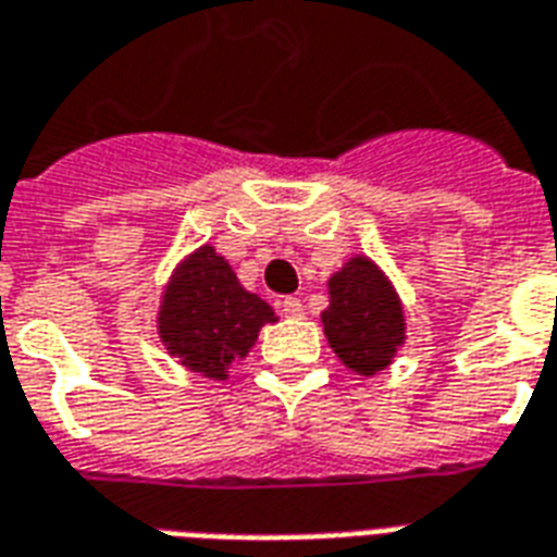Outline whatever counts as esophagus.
I'll return each mask as SVG.
<instances>
[{
    "instance_id": "1",
    "label": "esophagus",
    "mask_w": 557,
    "mask_h": 557,
    "mask_svg": "<svg viewBox=\"0 0 557 557\" xmlns=\"http://www.w3.org/2000/svg\"><path fill=\"white\" fill-rule=\"evenodd\" d=\"M280 312L286 315V319H300L304 315V304L298 298H283L280 300Z\"/></svg>"
}]
</instances>
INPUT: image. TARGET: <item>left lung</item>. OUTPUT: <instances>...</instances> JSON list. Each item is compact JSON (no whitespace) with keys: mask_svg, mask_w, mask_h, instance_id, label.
I'll return each instance as SVG.
<instances>
[{"mask_svg":"<svg viewBox=\"0 0 557 557\" xmlns=\"http://www.w3.org/2000/svg\"><path fill=\"white\" fill-rule=\"evenodd\" d=\"M327 295L321 324L336 357L362 377L383 372L407 339L405 307L393 280L357 253L327 280Z\"/></svg>","mask_w":557,"mask_h":557,"instance_id":"left-lung-1","label":"left lung"}]
</instances>
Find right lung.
Returning <instances> with one entry per match:
<instances>
[{
  "label": "right lung",
  "mask_w": 557,
  "mask_h": 557,
  "mask_svg": "<svg viewBox=\"0 0 557 557\" xmlns=\"http://www.w3.org/2000/svg\"><path fill=\"white\" fill-rule=\"evenodd\" d=\"M277 315L265 300L247 292L212 245L191 250L174 268L159 300V339L185 369L226 381L236 360H245L259 331Z\"/></svg>",
  "instance_id": "right-lung-1"
}]
</instances>
